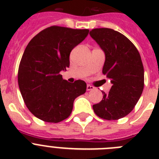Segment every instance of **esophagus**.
Returning a JSON list of instances; mask_svg holds the SVG:
<instances>
[{"mask_svg": "<svg viewBox=\"0 0 159 159\" xmlns=\"http://www.w3.org/2000/svg\"><path fill=\"white\" fill-rule=\"evenodd\" d=\"M86 89H87V90H88V91H89V90H93V89H94V87L93 86V85H87Z\"/></svg>", "mask_w": 159, "mask_h": 159, "instance_id": "1", "label": "esophagus"}]
</instances>
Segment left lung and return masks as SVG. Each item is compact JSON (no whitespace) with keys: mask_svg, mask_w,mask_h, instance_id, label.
Instances as JSON below:
<instances>
[{"mask_svg":"<svg viewBox=\"0 0 159 159\" xmlns=\"http://www.w3.org/2000/svg\"><path fill=\"white\" fill-rule=\"evenodd\" d=\"M89 35L105 54L102 73L111 80L108 93L93 105L97 116L116 120L135 108L144 86V69L135 46L125 35L111 28H95Z\"/></svg>","mask_w":159,"mask_h":159,"instance_id":"obj_1","label":"left lung"}]
</instances>
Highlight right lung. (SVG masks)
I'll return each instance as SVG.
<instances>
[{
	"label": "right lung",
	"mask_w": 159,
	"mask_h": 159,
	"mask_svg": "<svg viewBox=\"0 0 159 159\" xmlns=\"http://www.w3.org/2000/svg\"><path fill=\"white\" fill-rule=\"evenodd\" d=\"M89 29L60 26L45 28L31 39L18 70V85L24 103L41 120L58 123L70 116L76 97L85 93L86 83H70L60 72L70 66V54L82 42Z\"/></svg>",
	"instance_id": "obj_1"
}]
</instances>
